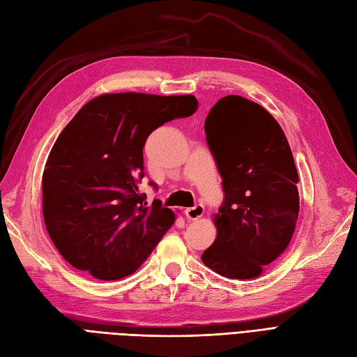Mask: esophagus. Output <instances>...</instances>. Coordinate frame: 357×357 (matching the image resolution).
Instances as JSON below:
<instances>
[{
  "instance_id": "esophagus-1",
  "label": "esophagus",
  "mask_w": 357,
  "mask_h": 357,
  "mask_svg": "<svg viewBox=\"0 0 357 357\" xmlns=\"http://www.w3.org/2000/svg\"><path fill=\"white\" fill-rule=\"evenodd\" d=\"M204 213H205L204 205L197 204L193 208H187L185 209V217L188 218V220H197V218H200V217L204 215Z\"/></svg>"
}]
</instances>
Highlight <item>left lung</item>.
<instances>
[{
	"label": "left lung",
	"mask_w": 357,
	"mask_h": 357,
	"mask_svg": "<svg viewBox=\"0 0 357 357\" xmlns=\"http://www.w3.org/2000/svg\"><path fill=\"white\" fill-rule=\"evenodd\" d=\"M220 172L223 205L206 267L229 279L261 276L287 250L298 218V173L285 134L266 108L243 96L222 98L205 121Z\"/></svg>",
	"instance_id": "8db88e82"
}]
</instances>
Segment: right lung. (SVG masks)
I'll return each mask as SVG.
<instances>
[{"mask_svg": "<svg viewBox=\"0 0 357 357\" xmlns=\"http://www.w3.org/2000/svg\"><path fill=\"white\" fill-rule=\"evenodd\" d=\"M197 109L193 95L105 93L79 109L54 143L42 176L43 220L72 267L100 280L130 276L175 213L146 206L143 146L149 134Z\"/></svg>", "mask_w": 357, "mask_h": 357, "instance_id": "right-lung-1", "label": "right lung"}]
</instances>
